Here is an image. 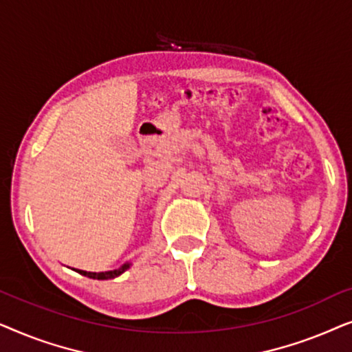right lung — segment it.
Returning <instances> with one entry per match:
<instances>
[{
    "mask_svg": "<svg viewBox=\"0 0 352 352\" xmlns=\"http://www.w3.org/2000/svg\"><path fill=\"white\" fill-rule=\"evenodd\" d=\"M131 264L129 263H124L123 266H120L118 269H113V271H105V272H88V271H80V269H76V272H80L81 276H86L89 278H96V280H107V278H115L118 277L120 274H123L126 269H129Z\"/></svg>",
    "mask_w": 352,
    "mask_h": 352,
    "instance_id": "add662e5",
    "label": "right lung"
}]
</instances>
